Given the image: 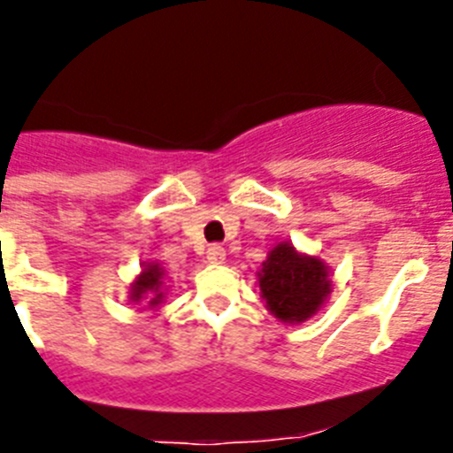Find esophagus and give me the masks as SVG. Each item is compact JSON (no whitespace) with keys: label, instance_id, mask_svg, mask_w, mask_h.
Masks as SVG:
<instances>
[{"label":"esophagus","instance_id":"1","mask_svg":"<svg viewBox=\"0 0 453 453\" xmlns=\"http://www.w3.org/2000/svg\"><path fill=\"white\" fill-rule=\"evenodd\" d=\"M207 261H210V264H223V261H226V250H223V246L207 248Z\"/></svg>","mask_w":453,"mask_h":453}]
</instances>
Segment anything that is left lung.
I'll list each match as a JSON object with an SVG mask.
<instances>
[{
    "label": "left lung",
    "mask_w": 453,
    "mask_h": 453,
    "mask_svg": "<svg viewBox=\"0 0 453 453\" xmlns=\"http://www.w3.org/2000/svg\"><path fill=\"white\" fill-rule=\"evenodd\" d=\"M257 277L265 306L284 324L306 322L333 290L326 264L297 252L288 241L268 252Z\"/></svg>",
    "instance_id": "obj_1"
}]
</instances>
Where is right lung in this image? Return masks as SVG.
Here are the masks:
<instances>
[{
  "label": "right lung",
  "instance_id": "1",
  "mask_svg": "<svg viewBox=\"0 0 453 453\" xmlns=\"http://www.w3.org/2000/svg\"><path fill=\"white\" fill-rule=\"evenodd\" d=\"M163 277L165 270L158 264H145L142 273L138 274L136 281L131 284L129 299L131 302H141V299H150V306H158L163 302Z\"/></svg>",
  "mask_w": 453,
  "mask_h": 453
}]
</instances>
